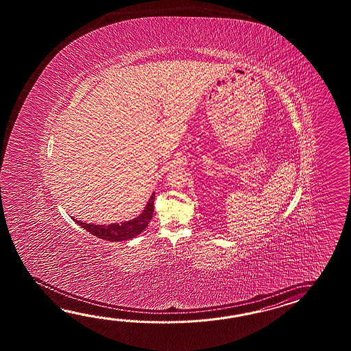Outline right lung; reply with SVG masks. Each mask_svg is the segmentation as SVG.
<instances>
[{
	"instance_id": "right-lung-1",
	"label": "right lung",
	"mask_w": 351,
	"mask_h": 351,
	"mask_svg": "<svg viewBox=\"0 0 351 351\" xmlns=\"http://www.w3.org/2000/svg\"><path fill=\"white\" fill-rule=\"evenodd\" d=\"M154 197L156 193H152L149 201L147 202V206L143 209L142 213L130 221H125L121 223L94 224L85 223L74 218L75 223L82 226L84 230H86L99 239H106V241L119 242V241L134 239L149 224L154 212Z\"/></svg>"
}]
</instances>
